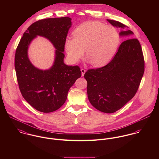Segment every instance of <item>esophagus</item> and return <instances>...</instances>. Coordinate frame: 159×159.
<instances>
[{
  "label": "esophagus",
  "mask_w": 159,
  "mask_h": 159,
  "mask_svg": "<svg viewBox=\"0 0 159 159\" xmlns=\"http://www.w3.org/2000/svg\"><path fill=\"white\" fill-rule=\"evenodd\" d=\"M81 75H82V76H84V73H86V70L84 69V68H81Z\"/></svg>",
  "instance_id": "esophagus-1"
}]
</instances>
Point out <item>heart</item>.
<instances>
[{"mask_svg":"<svg viewBox=\"0 0 159 159\" xmlns=\"http://www.w3.org/2000/svg\"><path fill=\"white\" fill-rule=\"evenodd\" d=\"M73 36L65 43L70 59L78 61L84 56L85 49L91 64L96 67L105 66L113 59L120 42L114 27L98 21L83 23L74 30Z\"/></svg>","mask_w":159,"mask_h":159,"instance_id":"heart-1","label":"heart"}]
</instances>
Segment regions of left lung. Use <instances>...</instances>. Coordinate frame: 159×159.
Wrapping results in <instances>:
<instances>
[{"instance_id":"left-lung-1","label":"left lung","mask_w":159,"mask_h":159,"mask_svg":"<svg viewBox=\"0 0 159 159\" xmlns=\"http://www.w3.org/2000/svg\"><path fill=\"white\" fill-rule=\"evenodd\" d=\"M121 30L120 35L133 32L127 25L107 20ZM144 72V59L139 42L130 38L123 42L111 61L104 67L89 69L84 74L88 98L97 110L113 113L123 107L136 94Z\"/></svg>"}]
</instances>
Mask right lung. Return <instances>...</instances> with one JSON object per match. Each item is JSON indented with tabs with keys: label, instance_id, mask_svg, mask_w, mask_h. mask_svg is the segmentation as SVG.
<instances>
[{
	"label": "right lung",
	"instance_id": "right-lung-1",
	"mask_svg": "<svg viewBox=\"0 0 159 159\" xmlns=\"http://www.w3.org/2000/svg\"><path fill=\"white\" fill-rule=\"evenodd\" d=\"M71 24L68 17L37 21L27 28L17 46L15 67L20 90L24 98L40 112L51 113L60 108L67 100L70 88L81 76L79 66L64 62L63 52ZM37 35L47 38L57 49L55 64L48 70L35 68L27 56L28 45Z\"/></svg>",
	"mask_w": 159,
	"mask_h": 159
}]
</instances>
